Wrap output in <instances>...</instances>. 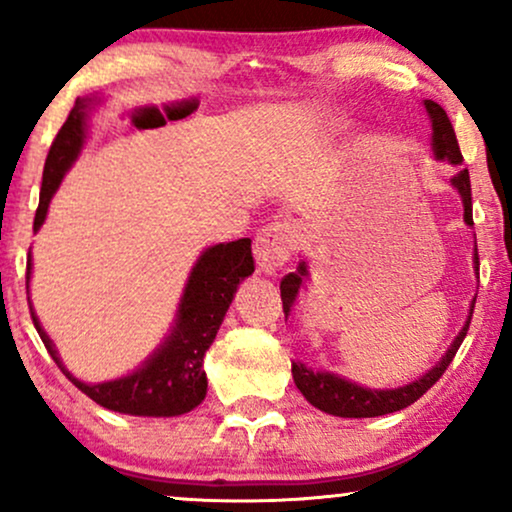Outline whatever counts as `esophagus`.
Wrapping results in <instances>:
<instances>
[{
	"label": "esophagus",
	"instance_id": "obj_1",
	"mask_svg": "<svg viewBox=\"0 0 512 512\" xmlns=\"http://www.w3.org/2000/svg\"><path fill=\"white\" fill-rule=\"evenodd\" d=\"M296 245L298 228L293 226L291 221H274L269 223V226H264L262 231L257 233L255 245H252L257 269H260L262 274H274L276 269H281L291 260Z\"/></svg>",
	"mask_w": 512,
	"mask_h": 512
}]
</instances>
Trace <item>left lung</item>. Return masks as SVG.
I'll return each instance as SVG.
<instances>
[{"label":"left lung","instance_id":"left-lung-1","mask_svg":"<svg viewBox=\"0 0 512 512\" xmlns=\"http://www.w3.org/2000/svg\"><path fill=\"white\" fill-rule=\"evenodd\" d=\"M424 105L433 122V154H436V158H440V161L445 158V161L455 163L457 166V163H462V154H460V144H457L455 129H452L448 113L433 101H424ZM450 182L462 197L464 221L472 226L474 221H472V185H469V170L460 168L455 175H452ZM474 267H477L479 272L477 252H474ZM303 276H305V262L298 264V272L286 274L284 279H281V303H284V315H291V305L296 301L298 289H301ZM469 322H472V313H469L467 325H464L462 332L457 334V339L452 342L448 354L443 356V361H440L438 366L428 370L424 378L414 380V383L404 387H395V390H368V387L349 383V380L339 378V375L334 373H322V370L305 368L303 363H293L291 366L293 380H296V387L303 392V397L308 399L313 407H317L320 411H327V414L344 416V419H368V416L392 414V411H399L409 407V404H414L426 390H431V387L438 383L440 375L448 370L452 358L457 354V349H460L462 339L467 337Z\"/></svg>","mask_w":512,"mask_h":512}]
</instances>
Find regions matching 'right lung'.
I'll use <instances>...</instances> for the list:
<instances>
[{
  "instance_id": "obj_1",
  "label": "right lung",
  "mask_w": 512,
  "mask_h": 512,
  "mask_svg": "<svg viewBox=\"0 0 512 512\" xmlns=\"http://www.w3.org/2000/svg\"><path fill=\"white\" fill-rule=\"evenodd\" d=\"M88 105L91 101L74 103L67 122L50 146L48 158H45L43 187H40V204L35 211L33 231L43 226L52 195L60 187L67 168L79 156L81 146H84ZM252 272H255V260H252L250 238L209 248L199 257L190 279H187L185 293L180 298L178 320H175L173 334L166 339V344L137 373L120 380H110V383L86 385L76 380L60 363L55 346L43 332L33 310L31 317L45 349L55 358L62 373L93 402L105 409L132 416H178L195 409L207 395V373L202 368L204 354L219 332L223 315L233 301L238 284ZM28 279H31V260L26 264V286Z\"/></svg>"
}]
</instances>
